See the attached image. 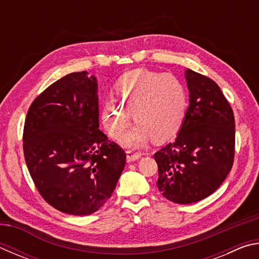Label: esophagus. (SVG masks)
<instances>
[{
    "label": "esophagus",
    "instance_id": "esophagus-1",
    "mask_svg": "<svg viewBox=\"0 0 259 259\" xmlns=\"http://www.w3.org/2000/svg\"><path fill=\"white\" fill-rule=\"evenodd\" d=\"M140 156H142V153L140 152H135L133 150L126 151V161L128 162H133V161L138 160Z\"/></svg>",
    "mask_w": 259,
    "mask_h": 259
}]
</instances>
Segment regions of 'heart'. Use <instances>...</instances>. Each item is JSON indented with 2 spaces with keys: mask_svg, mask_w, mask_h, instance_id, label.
<instances>
[{
  "mask_svg": "<svg viewBox=\"0 0 259 259\" xmlns=\"http://www.w3.org/2000/svg\"><path fill=\"white\" fill-rule=\"evenodd\" d=\"M117 103L108 100L103 108V121L109 135L120 138L128 128L134 113L137 122L122 143L142 146L152 137L164 142L176 135L185 121L188 95L183 82L171 74L135 69L115 84Z\"/></svg>",
  "mask_w": 259,
  "mask_h": 259,
  "instance_id": "b5f03b06",
  "label": "heart"
}]
</instances>
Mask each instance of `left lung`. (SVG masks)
I'll list each match as a JSON object with an SVG mask.
<instances>
[{
	"mask_svg": "<svg viewBox=\"0 0 259 259\" xmlns=\"http://www.w3.org/2000/svg\"><path fill=\"white\" fill-rule=\"evenodd\" d=\"M190 106L172 143L154 154L157 187L165 199L188 204L207 198L234 162L235 122L229 100L211 78L186 71Z\"/></svg>",
	"mask_w": 259,
	"mask_h": 259,
	"instance_id": "8db88e82",
	"label": "left lung"
}]
</instances>
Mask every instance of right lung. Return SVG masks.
I'll list each match as a JSON object with an SVG mask.
<instances>
[{"instance_id": "1", "label": "right lung", "mask_w": 259, "mask_h": 259, "mask_svg": "<svg viewBox=\"0 0 259 259\" xmlns=\"http://www.w3.org/2000/svg\"><path fill=\"white\" fill-rule=\"evenodd\" d=\"M23 147L35 187L61 212L85 216L111 198L125 152L99 130L97 81L75 72L30 104Z\"/></svg>"}]
</instances>
